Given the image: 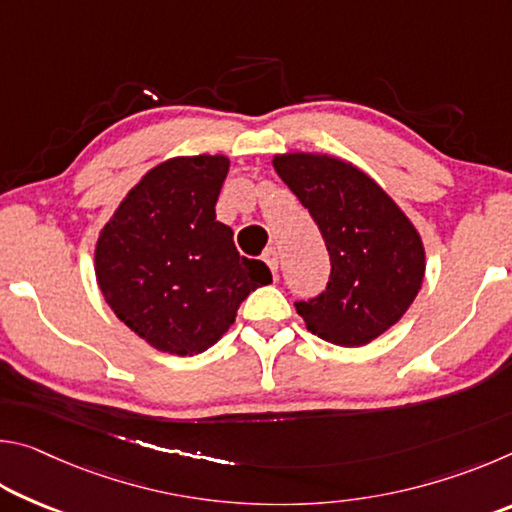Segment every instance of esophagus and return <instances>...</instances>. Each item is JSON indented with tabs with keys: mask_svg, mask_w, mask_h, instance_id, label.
<instances>
[{
	"mask_svg": "<svg viewBox=\"0 0 512 512\" xmlns=\"http://www.w3.org/2000/svg\"><path fill=\"white\" fill-rule=\"evenodd\" d=\"M262 259L268 264V268H271V273H273V277L277 280V264H280V259H277V250L275 248H266Z\"/></svg>",
	"mask_w": 512,
	"mask_h": 512,
	"instance_id": "34e87169",
	"label": "esophagus"
}]
</instances>
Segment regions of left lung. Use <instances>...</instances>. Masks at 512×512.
Instances as JSON below:
<instances>
[{
    "instance_id": "1",
    "label": "left lung",
    "mask_w": 512,
    "mask_h": 512,
    "mask_svg": "<svg viewBox=\"0 0 512 512\" xmlns=\"http://www.w3.org/2000/svg\"><path fill=\"white\" fill-rule=\"evenodd\" d=\"M275 171L307 207L325 239L329 280L296 302L309 332L359 348L411 307L424 277L418 230L375 180L329 155H277Z\"/></svg>"
}]
</instances>
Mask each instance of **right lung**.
Returning a JSON list of instances; mask_svg holds the SVG:
<instances>
[{"label":"right lung","instance_id":"1","mask_svg":"<svg viewBox=\"0 0 512 512\" xmlns=\"http://www.w3.org/2000/svg\"><path fill=\"white\" fill-rule=\"evenodd\" d=\"M228 167L223 155L162 162L99 237L94 264L106 302L162 352L207 350L235 323L248 293L271 282L268 266L241 257L232 230L216 221Z\"/></svg>","mask_w":512,"mask_h":512}]
</instances>
